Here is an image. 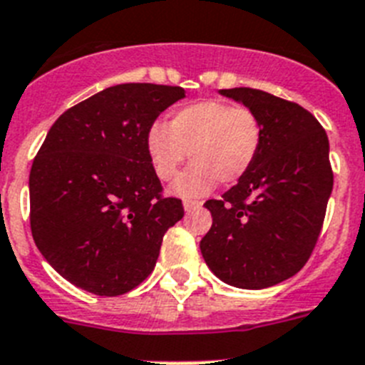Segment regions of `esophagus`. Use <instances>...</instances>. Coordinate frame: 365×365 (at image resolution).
<instances>
[{
	"mask_svg": "<svg viewBox=\"0 0 365 365\" xmlns=\"http://www.w3.org/2000/svg\"><path fill=\"white\" fill-rule=\"evenodd\" d=\"M200 202H196V200H183V207H185L187 213H191V211H195V209L200 207Z\"/></svg>",
	"mask_w": 365,
	"mask_h": 365,
	"instance_id": "esophagus-1",
	"label": "esophagus"
}]
</instances>
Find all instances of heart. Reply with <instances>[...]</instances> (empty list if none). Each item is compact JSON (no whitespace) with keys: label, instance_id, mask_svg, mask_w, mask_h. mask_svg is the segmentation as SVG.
I'll return each instance as SVG.
<instances>
[{"label":"heart","instance_id":"b5f03b06","mask_svg":"<svg viewBox=\"0 0 365 365\" xmlns=\"http://www.w3.org/2000/svg\"><path fill=\"white\" fill-rule=\"evenodd\" d=\"M264 141V126L255 110L227 101L207 99L174 110L167 125L147 132V154L161 182H170L185 161H192L176 183V195H207L218 182L233 185L250 173Z\"/></svg>","mask_w":365,"mask_h":365}]
</instances>
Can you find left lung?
Returning a JSON list of instances; mask_svg holds the SVG:
<instances>
[{"mask_svg": "<svg viewBox=\"0 0 365 365\" xmlns=\"http://www.w3.org/2000/svg\"><path fill=\"white\" fill-rule=\"evenodd\" d=\"M220 93L259 113L264 141L250 173L204 204L213 226L200 250L224 283L259 290L292 277L314 252L334 182L329 138L292 101L253 88Z\"/></svg>", "mask_w": 365, "mask_h": 365, "instance_id": "left-lung-1", "label": "left lung"}]
</instances>
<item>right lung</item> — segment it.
Returning <instances> with one entry per match:
<instances>
[{
  "label": "right lung",
  "instance_id": "add662e5",
  "mask_svg": "<svg viewBox=\"0 0 365 365\" xmlns=\"http://www.w3.org/2000/svg\"><path fill=\"white\" fill-rule=\"evenodd\" d=\"M183 97L180 86L117 84L66 110L47 132L29 174L31 231L75 287L121 296L154 270L183 205L163 195L147 132Z\"/></svg>",
  "mask_w": 365,
  "mask_h": 365
}]
</instances>
